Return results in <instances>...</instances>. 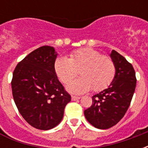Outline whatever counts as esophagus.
Returning a JSON list of instances; mask_svg holds the SVG:
<instances>
[{
    "mask_svg": "<svg viewBox=\"0 0 148 148\" xmlns=\"http://www.w3.org/2000/svg\"><path fill=\"white\" fill-rule=\"evenodd\" d=\"M80 98H81L80 97H77V96L71 97V99H72V101H77V100H79Z\"/></svg>",
    "mask_w": 148,
    "mask_h": 148,
    "instance_id": "1",
    "label": "esophagus"
}]
</instances>
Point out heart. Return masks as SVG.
<instances>
[{"label": "heart", "mask_w": 148, "mask_h": 148, "mask_svg": "<svg viewBox=\"0 0 148 148\" xmlns=\"http://www.w3.org/2000/svg\"><path fill=\"white\" fill-rule=\"evenodd\" d=\"M55 71L59 80L65 85L71 82L80 71L82 77L70 84L67 90L81 94L90 89L95 92L106 89L114 79L116 66L111 57L86 47L73 51L70 58H57Z\"/></svg>", "instance_id": "1"}]
</instances>
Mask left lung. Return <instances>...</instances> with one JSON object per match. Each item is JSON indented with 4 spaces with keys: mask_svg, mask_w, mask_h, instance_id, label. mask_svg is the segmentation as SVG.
<instances>
[{
    "mask_svg": "<svg viewBox=\"0 0 148 148\" xmlns=\"http://www.w3.org/2000/svg\"><path fill=\"white\" fill-rule=\"evenodd\" d=\"M110 56L116 66L114 79L107 89L92 97V106L84 111L87 121L100 129L112 127L123 118L130 106L136 85L132 65L114 50Z\"/></svg>",
    "mask_w": 148,
    "mask_h": 148,
    "instance_id": "left-lung-1",
    "label": "left lung"
}]
</instances>
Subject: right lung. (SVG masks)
<instances>
[{
  "instance_id": "add662e5",
  "label": "right lung",
  "mask_w": 148,
  "mask_h": 148,
  "mask_svg": "<svg viewBox=\"0 0 148 148\" xmlns=\"http://www.w3.org/2000/svg\"><path fill=\"white\" fill-rule=\"evenodd\" d=\"M56 57L54 47H40L21 60L12 74L16 106L24 120L40 130L57 126L71 100L55 74Z\"/></svg>"
}]
</instances>
